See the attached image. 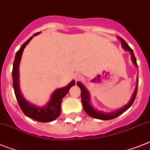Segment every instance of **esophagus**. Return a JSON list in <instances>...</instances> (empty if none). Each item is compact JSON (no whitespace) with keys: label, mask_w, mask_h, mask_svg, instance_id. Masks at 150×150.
I'll list each match as a JSON object with an SVG mask.
<instances>
[{"label":"esophagus","mask_w":150,"mask_h":150,"mask_svg":"<svg viewBox=\"0 0 150 150\" xmlns=\"http://www.w3.org/2000/svg\"><path fill=\"white\" fill-rule=\"evenodd\" d=\"M81 77H80V76H78L77 78H76V80H80L81 79Z\"/></svg>","instance_id":"esophagus-1"}]
</instances>
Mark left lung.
<instances>
[{
  "instance_id": "1",
  "label": "left lung",
  "mask_w": 150,
  "mask_h": 150,
  "mask_svg": "<svg viewBox=\"0 0 150 150\" xmlns=\"http://www.w3.org/2000/svg\"><path fill=\"white\" fill-rule=\"evenodd\" d=\"M119 39L121 41L122 46L124 48V50H127V51H129L131 54V58L132 60H133V62L134 63V65L138 67L137 63V59H136V57L134 56V53H133V50L131 48L128 46V44L124 41V40L120 37H119ZM77 85L81 89V103H82L83 108L85 111L86 112L87 114H88L90 117L94 118H96V119H100V120H112L114 118L117 117L118 116H120V114H122L124 112H125L126 110L129 109L130 108L132 104H133L134 100H135L136 96H137V88H138V84H137V87H136L135 91L133 93V96H132V98L130 100L129 103H128L127 105L124 107V108H120V110H117V111L111 112V113H104V112L99 111V110H95L94 108H93V107L90 104V98H89V93L88 91L86 90L85 87L83 86V85L80 82H77Z\"/></svg>"
}]
</instances>
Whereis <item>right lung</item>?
<instances>
[{"mask_svg":"<svg viewBox=\"0 0 150 150\" xmlns=\"http://www.w3.org/2000/svg\"><path fill=\"white\" fill-rule=\"evenodd\" d=\"M38 33H36L33 36H36ZM33 36L32 37H30L26 42L23 44V46H21V49L16 53L13 65V70H12L13 86L17 102H18L22 111L23 112V114L27 116V117H29L36 120V121L46 123V122L52 121V120H56V118L59 117L60 114H61V104L62 98L69 92V89L71 88V87L75 85V81H71L66 87H64V88L56 90L52 95L50 102L48 103L46 106L42 107V108H38V107L34 106V105L31 104L23 98V97L21 94V91L19 89V64H20V62H21V56H22L23 49L27 45V43L30 42V40L33 37Z\"/></svg>","mask_w":150,"mask_h":150,"instance_id":"add662e5","label":"right lung"}]
</instances>
